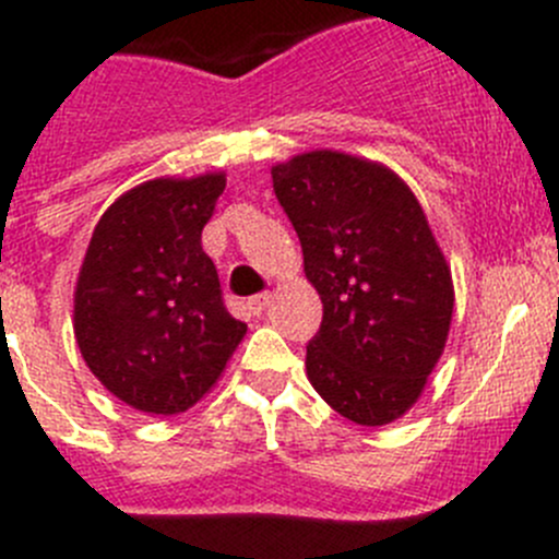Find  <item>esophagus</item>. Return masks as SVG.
<instances>
[{
  "mask_svg": "<svg viewBox=\"0 0 559 559\" xmlns=\"http://www.w3.org/2000/svg\"><path fill=\"white\" fill-rule=\"evenodd\" d=\"M270 302H273V297L270 295H257L248 300V311H251L253 316H262L270 308Z\"/></svg>",
  "mask_w": 559,
  "mask_h": 559,
  "instance_id": "1",
  "label": "esophagus"
}]
</instances>
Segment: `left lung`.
<instances>
[{"label":"left lung","mask_w":559,"mask_h":559,"mask_svg":"<svg viewBox=\"0 0 559 559\" xmlns=\"http://www.w3.org/2000/svg\"><path fill=\"white\" fill-rule=\"evenodd\" d=\"M270 173L324 306L308 381L346 419L392 425L425 392L454 313L452 267L425 211L397 173L343 151Z\"/></svg>","instance_id":"8db88e82"}]
</instances>
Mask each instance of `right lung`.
<instances>
[{
  "instance_id": "obj_1",
  "label": "right lung",
  "mask_w": 559,
  "mask_h": 559,
  "mask_svg": "<svg viewBox=\"0 0 559 559\" xmlns=\"http://www.w3.org/2000/svg\"><path fill=\"white\" fill-rule=\"evenodd\" d=\"M224 186V173L165 175L123 191L83 257L72 311L78 348L99 384L143 414L189 411L246 335L202 251Z\"/></svg>"
}]
</instances>
